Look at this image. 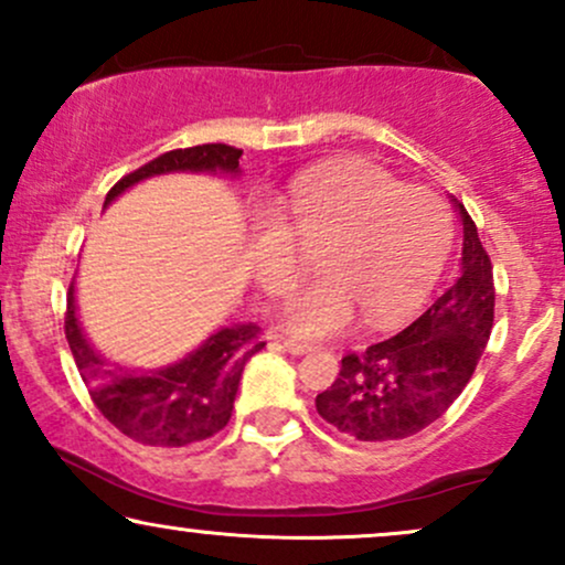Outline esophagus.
I'll return each mask as SVG.
<instances>
[{
    "label": "esophagus",
    "instance_id": "esophagus-1",
    "mask_svg": "<svg viewBox=\"0 0 565 565\" xmlns=\"http://www.w3.org/2000/svg\"><path fill=\"white\" fill-rule=\"evenodd\" d=\"M281 345H284V350H287V353H291V355H305V353H310V350H313V345H310V342L291 340V337H281Z\"/></svg>",
    "mask_w": 565,
    "mask_h": 565
}]
</instances>
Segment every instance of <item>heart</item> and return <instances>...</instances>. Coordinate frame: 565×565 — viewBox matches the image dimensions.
<instances>
[{"label": "heart", "mask_w": 565, "mask_h": 565, "mask_svg": "<svg viewBox=\"0 0 565 565\" xmlns=\"http://www.w3.org/2000/svg\"><path fill=\"white\" fill-rule=\"evenodd\" d=\"M274 212H257L249 265L270 297H287L305 274V249L319 270L284 310L297 334L323 337L364 313L393 327L425 302L451 249V217L427 188H406L366 161H340L289 183Z\"/></svg>", "instance_id": "1"}]
</instances>
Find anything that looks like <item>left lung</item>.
<instances>
[{
	"instance_id": "obj_1",
	"label": "left lung",
	"mask_w": 565,
	"mask_h": 565,
	"mask_svg": "<svg viewBox=\"0 0 565 565\" xmlns=\"http://www.w3.org/2000/svg\"><path fill=\"white\" fill-rule=\"evenodd\" d=\"M462 274L404 332L348 353L316 408L345 436L385 444L433 425L465 391L494 327V270L462 204Z\"/></svg>"
}]
</instances>
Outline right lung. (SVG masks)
I'll use <instances>...</instances> for the list:
<instances>
[{"mask_svg":"<svg viewBox=\"0 0 565 565\" xmlns=\"http://www.w3.org/2000/svg\"><path fill=\"white\" fill-rule=\"evenodd\" d=\"M242 148L225 142L167 151L140 170L125 174L106 196V206L135 183L170 172H223L236 178ZM66 340L76 366L93 395L95 406L116 430L146 446H180L212 438L228 425L238 380L246 361L265 348L257 323H231L206 337L199 348L170 366L138 372V369L108 366L89 345L76 316L74 284L68 287Z\"/></svg>","mask_w":565,"mask_h":565,"instance_id":"1","label":"right lung"}]
</instances>
